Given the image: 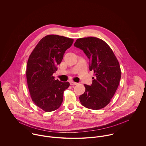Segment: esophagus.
Here are the masks:
<instances>
[{
  "label": "esophagus",
  "mask_w": 146,
  "mask_h": 146,
  "mask_svg": "<svg viewBox=\"0 0 146 146\" xmlns=\"http://www.w3.org/2000/svg\"><path fill=\"white\" fill-rule=\"evenodd\" d=\"M70 85H77L78 83H75V82H70Z\"/></svg>",
  "instance_id": "1"
}]
</instances>
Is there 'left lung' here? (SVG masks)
Returning a JSON list of instances; mask_svg holds the SVG:
<instances>
[{"mask_svg": "<svg viewBox=\"0 0 146 146\" xmlns=\"http://www.w3.org/2000/svg\"><path fill=\"white\" fill-rule=\"evenodd\" d=\"M74 46L83 50L93 71L92 85L84 84L85 91L79 97L82 104L92 110H100L108 104L114 96L121 79L119 61L109 45L95 37L80 38Z\"/></svg>", "mask_w": 146, "mask_h": 146, "instance_id": "8db88e82", "label": "left lung"}]
</instances>
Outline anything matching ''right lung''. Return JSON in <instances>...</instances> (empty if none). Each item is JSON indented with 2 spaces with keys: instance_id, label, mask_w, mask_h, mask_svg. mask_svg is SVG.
<instances>
[{
  "instance_id": "right-lung-1",
  "label": "right lung",
  "mask_w": 146,
  "mask_h": 146,
  "mask_svg": "<svg viewBox=\"0 0 146 146\" xmlns=\"http://www.w3.org/2000/svg\"><path fill=\"white\" fill-rule=\"evenodd\" d=\"M73 42L72 39L48 35L39 41L29 56L26 79L30 96L33 102L45 112L61 106L63 92L70 86L68 82L55 80L53 74Z\"/></svg>"
}]
</instances>
